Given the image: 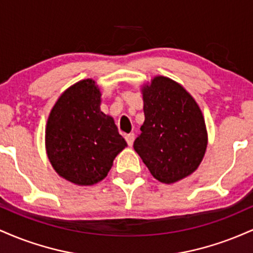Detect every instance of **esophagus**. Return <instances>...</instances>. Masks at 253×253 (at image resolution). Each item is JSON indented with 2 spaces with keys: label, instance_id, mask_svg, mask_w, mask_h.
<instances>
[{
  "label": "esophagus",
  "instance_id": "1",
  "mask_svg": "<svg viewBox=\"0 0 253 253\" xmlns=\"http://www.w3.org/2000/svg\"><path fill=\"white\" fill-rule=\"evenodd\" d=\"M125 138H126V141H127V144L129 145V146H132L133 145V141H134V134H133V133H129V134H127L126 136H125Z\"/></svg>",
  "mask_w": 253,
  "mask_h": 253
}]
</instances>
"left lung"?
I'll return each instance as SVG.
<instances>
[{
	"label": "left lung",
	"instance_id": "obj_1",
	"mask_svg": "<svg viewBox=\"0 0 253 253\" xmlns=\"http://www.w3.org/2000/svg\"><path fill=\"white\" fill-rule=\"evenodd\" d=\"M145 121L135 152L151 175L165 184L185 178L201 164L208 144L199 104L179 83L156 76L141 86Z\"/></svg>",
	"mask_w": 253,
	"mask_h": 253
}]
</instances>
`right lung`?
<instances>
[{
  "instance_id": "right-lung-1",
  "label": "right lung",
  "mask_w": 253,
  "mask_h": 253,
  "mask_svg": "<svg viewBox=\"0 0 253 253\" xmlns=\"http://www.w3.org/2000/svg\"><path fill=\"white\" fill-rule=\"evenodd\" d=\"M101 91L91 78L60 95L48 115L45 146L56 172L77 185L96 184L127 146L114 119L101 112Z\"/></svg>"
}]
</instances>
